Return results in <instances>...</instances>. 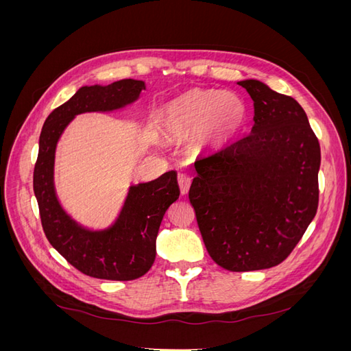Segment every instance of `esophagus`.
I'll return each instance as SVG.
<instances>
[{"label":"esophagus","mask_w":351,"mask_h":351,"mask_svg":"<svg viewBox=\"0 0 351 351\" xmlns=\"http://www.w3.org/2000/svg\"><path fill=\"white\" fill-rule=\"evenodd\" d=\"M177 182H178V186H180V193L187 195L190 184H192V180H190V177L187 174L182 173V174H178Z\"/></svg>","instance_id":"obj_1"}]
</instances>
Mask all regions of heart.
I'll return each instance as SVG.
<instances>
[{"label":"heart","mask_w":351,"mask_h":351,"mask_svg":"<svg viewBox=\"0 0 351 351\" xmlns=\"http://www.w3.org/2000/svg\"><path fill=\"white\" fill-rule=\"evenodd\" d=\"M249 120L247 104L234 92L190 89L167 102L158 123L169 142L195 137L199 151L215 152L243 133Z\"/></svg>","instance_id":"obj_1"}]
</instances>
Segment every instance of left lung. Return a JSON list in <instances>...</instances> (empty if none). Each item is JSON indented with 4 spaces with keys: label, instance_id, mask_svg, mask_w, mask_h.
Instances as JSON below:
<instances>
[{
    "label": "left lung",
    "instance_id": "left-lung-1",
    "mask_svg": "<svg viewBox=\"0 0 351 351\" xmlns=\"http://www.w3.org/2000/svg\"><path fill=\"white\" fill-rule=\"evenodd\" d=\"M250 134L195 162L189 190L209 256L228 271L272 268L316 215L321 147L300 104L261 80Z\"/></svg>",
    "mask_w": 351,
    "mask_h": 351
}]
</instances>
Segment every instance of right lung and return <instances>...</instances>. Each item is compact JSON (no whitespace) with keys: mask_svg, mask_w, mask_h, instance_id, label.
Listing matches in <instances>:
<instances>
[{"mask_svg":"<svg viewBox=\"0 0 351 351\" xmlns=\"http://www.w3.org/2000/svg\"><path fill=\"white\" fill-rule=\"evenodd\" d=\"M146 89L143 80L123 79L107 86H82L52 111L42 127L34 171V192L49 243L74 268L93 278L130 281L151 269L156 236L169 205L180 196L177 173L130 184L111 226L89 228L62 208L54 182L56 151L61 134L83 112H112L132 105Z\"/></svg>","mask_w":351,"mask_h":351,"instance_id":"obj_1","label":"right lung"}]
</instances>
